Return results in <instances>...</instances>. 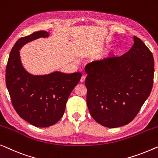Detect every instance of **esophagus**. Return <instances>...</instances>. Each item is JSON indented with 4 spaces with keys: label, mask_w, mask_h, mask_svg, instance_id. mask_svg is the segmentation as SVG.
<instances>
[{
    "label": "esophagus",
    "mask_w": 158,
    "mask_h": 158,
    "mask_svg": "<svg viewBox=\"0 0 158 158\" xmlns=\"http://www.w3.org/2000/svg\"><path fill=\"white\" fill-rule=\"evenodd\" d=\"M85 81V75H82V77L81 78V83H83Z\"/></svg>",
    "instance_id": "obj_1"
}]
</instances>
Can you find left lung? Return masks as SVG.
<instances>
[{
  "label": "left lung",
  "mask_w": 158,
  "mask_h": 158,
  "mask_svg": "<svg viewBox=\"0 0 158 158\" xmlns=\"http://www.w3.org/2000/svg\"><path fill=\"white\" fill-rule=\"evenodd\" d=\"M87 105L93 118L107 127L128 124L149 97L154 58L140 38L120 57L94 60L85 68Z\"/></svg>",
  "instance_id": "8db88e82"
}]
</instances>
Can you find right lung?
Returning <instances> with one entry per match:
<instances>
[{
    "instance_id": "obj_1",
    "label": "right lung",
    "mask_w": 158,
    "mask_h": 158,
    "mask_svg": "<svg viewBox=\"0 0 158 158\" xmlns=\"http://www.w3.org/2000/svg\"><path fill=\"white\" fill-rule=\"evenodd\" d=\"M49 33L40 31L20 38L10 52L6 70V83L13 106L21 118L34 126L47 127L63 117L66 102L81 78V73L54 72L33 75L23 67L19 50L26 43Z\"/></svg>"
}]
</instances>
